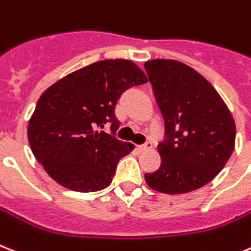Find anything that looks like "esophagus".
Segmentation results:
<instances>
[{
    "instance_id": "34e87169",
    "label": "esophagus",
    "mask_w": 251,
    "mask_h": 251,
    "mask_svg": "<svg viewBox=\"0 0 251 251\" xmlns=\"http://www.w3.org/2000/svg\"><path fill=\"white\" fill-rule=\"evenodd\" d=\"M152 147H153V144L151 143V142H147L146 144H142V146L138 147V150H139L140 152H143V151H148V150H151V148H152Z\"/></svg>"
}]
</instances>
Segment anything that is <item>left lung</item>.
Returning <instances> with one entry per match:
<instances>
[{"label": "left lung", "mask_w": 251, "mask_h": 251, "mask_svg": "<svg viewBox=\"0 0 251 251\" xmlns=\"http://www.w3.org/2000/svg\"><path fill=\"white\" fill-rule=\"evenodd\" d=\"M144 69L166 129L157 146L161 166L144 175L146 183L166 195L192 192L211 182L231 157L233 116L213 85L184 63L154 59Z\"/></svg>", "instance_id": "left-lung-1"}]
</instances>
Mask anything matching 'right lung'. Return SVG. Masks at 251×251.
I'll list each match as a JSON object with an SVG mask.
<instances>
[{
    "label": "right lung",
    "mask_w": 251,
    "mask_h": 251,
    "mask_svg": "<svg viewBox=\"0 0 251 251\" xmlns=\"http://www.w3.org/2000/svg\"><path fill=\"white\" fill-rule=\"evenodd\" d=\"M148 81L126 59L93 63L63 77L40 97L28 122L34 157L55 182L76 192H95L111 184L117 162L134 150L105 131L119 129L116 103L129 87Z\"/></svg>",
    "instance_id": "add662e5"
}]
</instances>
